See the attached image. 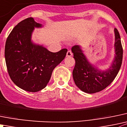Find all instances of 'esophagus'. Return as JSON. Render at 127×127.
<instances>
[{
    "instance_id": "34e87169",
    "label": "esophagus",
    "mask_w": 127,
    "mask_h": 127,
    "mask_svg": "<svg viewBox=\"0 0 127 127\" xmlns=\"http://www.w3.org/2000/svg\"><path fill=\"white\" fill-rule=\"evenodd\" d=\"M72 55V53H71V51H68L67 52V53H66V56H67V57H71Z\"/></svg>"
}]
</instances>
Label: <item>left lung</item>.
I'll return each mask as SVG.
<instances>
[{"label":"left lung","instance_id":"obj_1","mask_svg":"<svg viewBox=\"0 0 127 127\" xmlns=\"http://www.w3.org/2000/svg\"><path fill=\"white\" fill-rule=\"evenodd\" d=\"M115 55L112 63L102 70L91 63L84 53L82 46L75 45L71 48L76 64L72 71L74 81L79 89L88 94L102 91L111 84L117 75L123 58V49L120 34L114 29Z\"/></svg>","mask_w":127,"mask_h":127}]
</instances>
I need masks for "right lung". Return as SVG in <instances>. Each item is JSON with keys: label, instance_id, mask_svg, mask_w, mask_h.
Segmentation results:
<instances>
[{"label": "right lung", "instance_id": "right-lung-1", "mask_svg": "<svg viewBox=\"0 0 127 127\" xmlns=\"http://www.w3.org/2000/svg\"><path fill=\"white\" fill-rule=\"evenodd\" d=\"M42 24L30 17L18 23L8 35L5 46V59L8 74L18 87L31 92L45 88L52 72L66 55L67 49L53 53L43 45L32 40L35 28Z\"/></svg>", "mask_w": 127, "mask_h": 127}]
</instances>
